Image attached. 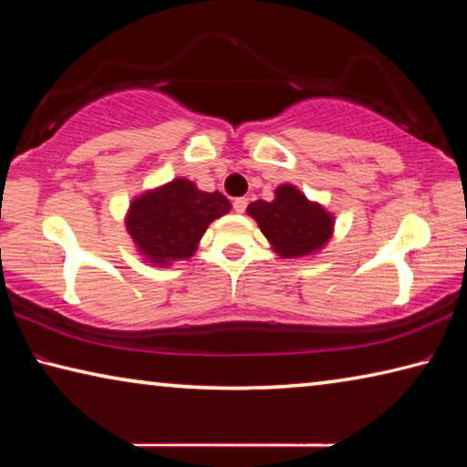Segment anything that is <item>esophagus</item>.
<instances>
[{
	"mask_svg": "<svg viewBox=\"0 0 467 467\" xmlns=\"http://www.w3.org/2000/svg\"><path fill=\"white\" fill-rule=\"evenodd\" d=\"M247 197H236V200L233 202V208H234V212L236 214H243L244 210H247Z\"/></svg>",
	"mask_w": 467,
	"mask_h": 467,
	"instance_id": "obj_1",
	"label": "esophagus"
}]
</instances>
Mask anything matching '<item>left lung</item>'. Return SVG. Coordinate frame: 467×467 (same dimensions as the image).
Masks as SVG:
<instances>
[{
	"label": "left lung",
	"mask_w": 467,
	"mask_h": 467,
	"mask_svg": "<svg viewBox=\"0 0 467 467\" xmlns=\"http://www.w3.org/2000/svg\"><path fill=\"white\" fill-rule=\"evenodd\" d=\"M247 214L282 259H309L326 249L334 236L336 216L326 205L309 200L296 185L282 183L274 200L249 203Z\"/></svg>",
	"instance_id": "1"
}]
</instances>
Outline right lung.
<instances>
[{
  "label": "right lung",
  "instance_id": "1",
  "mask_svg": "<svg viewBox=\"0 0 467 467\" xmlns=\"http://www.w3.org/2000/svg\"><path fill=\"white\" fill-rule=\"evenodd\" d=\"M228 212L231 202L223 193L177 177L138 193L123 220L138 255L154 267H171L193 257L208 226Z\"/></svg>",
  "mask_w": 467,
  "mask_h": 467
}]
</instances>
